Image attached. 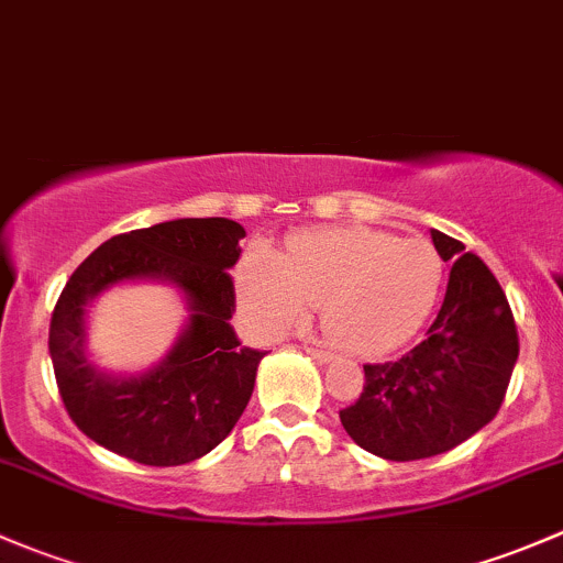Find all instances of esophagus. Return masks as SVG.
<instances>
[{
  "mask_svg": "<svg viewBox=\"0 0 563 563\" xmlns=\"http://www.w3.org/2000/svg\"><path fill=\"white\" fill-rule=\"evenodd\" d=\"M306 350V355H311L314 357L317 363H330L333 361V352H328V350H322V346H314V344H306L303 346Z\"/></svg>",
  "mask_w": 563,
  "mask_h": 563,
  "instance_id": "esophagus-1",
  "label": "esophagus"
}]
</instances>
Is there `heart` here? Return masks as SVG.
Segmentation results:
<instances>
[{
  "instance_id": "b5f03b06",
  "label": "heart",
  "mask_w": 563,
  "mask_h": 563,
  "mask_svg": "<svg viewBox=\"0 0 563 563\" xmlns=\"http://www.w3.org/2000/svg\"><path fill=\"white\" fill-rule=\"evenodd\" d=\"M444 265L431 241L371 228L292 235L279 260L254 249L241 263V295L263 330L279 333L322 306L324 330L346 352L385 355L431 314Z\"/></svg>"
}]
</instances>
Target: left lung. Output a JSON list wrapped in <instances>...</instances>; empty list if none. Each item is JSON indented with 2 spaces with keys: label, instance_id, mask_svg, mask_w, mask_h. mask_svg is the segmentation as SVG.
<instances>
[{
  "label": "left lung",
  "instance_id": "1",
  "mask_svg": "<svg viewBox=\"0 0 563 563\" xmlns=\"http://www.w3.org/2000/svg\"><path fill=\"white\" fill-rule=\"evenodd\" d=\"M450 263L448 292L426 339L393 363H366V385L341 426L385 461H420L466 442L496 417L518 361L501 284L461 241L431 230Z\"/></svg>",
  "mask_w": 563,
  "mask_h": 563
}]
</instances>
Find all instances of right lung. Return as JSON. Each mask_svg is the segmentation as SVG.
<instances>
[{"instance_id": "obj_1", "label": "right lung", "mask_w": 563, "mask_h": 563, "mask_svg": "<svg viewBox=\"0 0 563 563\" xmlns=\"http://www.w3.org/2000/svg\"><path fill=\"white\" fill-rule=\"evenodd\" d=\"M246 235L233 219H173L113 235L75 268L51 314L48 350L69 420L110 453L146 466H181L235 428L265 352L241 346L230 317L228 268ZM130 278L176 283L194 314L174 352L137 377H108L85 361V303Z\"/></svg>"}]
</instances>
